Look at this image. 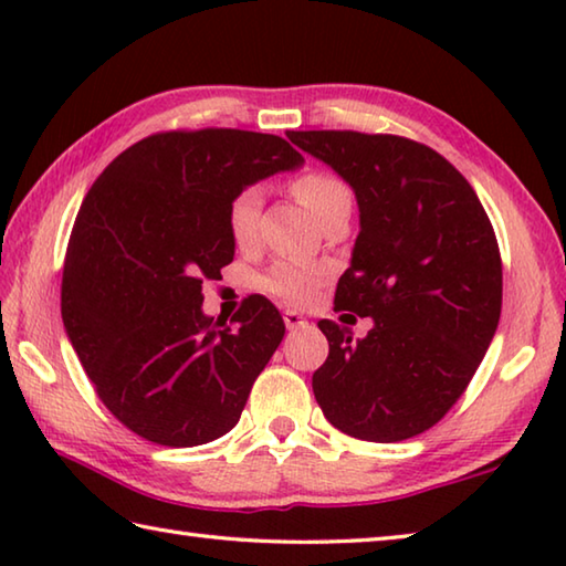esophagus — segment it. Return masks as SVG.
I'll list each match as a JSON object with an SVG mask.
<instances>
[{
  "mask_svg": "<svg viewBox=\"0 0 566 566\" xmlns=\"http://www.w3.org/2000/svg\"><path fill=\"white\" fill-rule=\"evenodd\" d=\"M284 324H286V329L290 332H294V329H302V327H306V317H302L300 312H294V310H284Z\"/></svg>",
  "mask_w": 566,
  "mask_h": 566,
  "instance_id": "1",
  "label": "esophagus"
}]
</instances>
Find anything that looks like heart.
Instances as JSON below:
<instances>
[{"label":"heart","mask_w":566,"mask_h":566,"mask_svg":"<svg viewBox=\"0 0 566 566\" xmlns=\"http://www.w3.org/2000/svg\"><path fill=\"white\" fill-rule=\"evenodd\" d=\"M292 191L306 212L317 217L319 222L337 205L352 202L349 187L344 185L339 177L327 175V171H306V175L296 177L292 181ZM262 205L264 191L256 185L239 189L232 197V202H229L227 229L239 249H249L256 244V237H260ZM327 276L329 272L319 264L276 262L270 272H264L260 276L256 284H260V290H264L266 294L276 296V300L294 306H304L314 302V296L319 294L322 284L327 282Z\"/></svg>","instance_id":"obj_1"}]
</instances>
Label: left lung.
I'll use <instances>...</instances> for the list:
<instances>
[{
    "mask_svg": "<svg viewBox=\"0 0 566 566\" xmlns=\"http://www.w3.org/2000/svg\"><path fill=\"white\" fill-rule=\"evenodd\" d=\"M352 187L359 234L334 304L371 317L352 339L329 319L312 389L339 432L401 442L462 397L502 314V260L469 181L434 149L395 134L290 132Z\"/></svg>",
    "mask_w": 566,
    "mask_h": 566,
    "instance_id": "8db88e82",
    "label": "left lung"
}]
</instances>
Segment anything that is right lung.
Instances as JSON below:
<instances>
[{
  "label": "right lung",
  "mask_w": 566,
  "mask_h": 566,
  "mask_svg": "<svg viewBox=\"0 0 566 566\" xmlns=\"http://www.w3.org/2000/svg\"><path fill=\"white\" fill-rule=\"evenodd\" d=\"M302 165L274 134L161 132L87 191L66 247L62 319L104 407L134 434L197 447L242 417L284 337L282 314L249 296L227 327L205 314L202 284L234 260L237 191Z\"/></svg>",
  "instance_id": "right-lung-1"
}]
</instances>
